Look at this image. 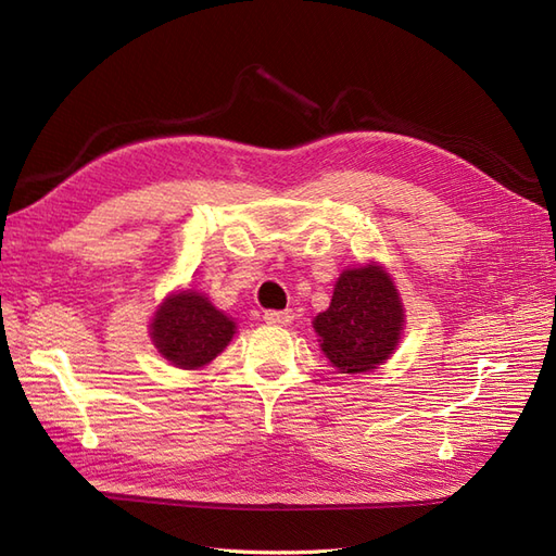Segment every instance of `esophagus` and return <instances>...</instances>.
Segmentation results:
<instances>
[{"mask_svg":"<svg viewBox=\"0 0 556 556\" xmlns=\"http://www.w3.org/2000/svg\"><path fill=\"white\" fill-rule=\"evenodd\" d=\"M294 319V311H266L264 313V323L266 325H276V327H285V325H292Z\"/></svg>","mask_w":556,"mask_h":556,"instance_id":"1","label":"esophagus"}]
</instances>
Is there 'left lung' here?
I'll list each match as a JSON object with an SVG mask.
<instances>
[{"label": "left lung", "mask_w": 556, "mask_h": 556, "mask_svg": "<svg viewBox=\"0 0 556 556\" xmlns=\"http://www.w3.org/2000/svg\"><path fill=\"white\" fill-rule=\"evenodd\" d=\"M403 313L396 285L380 264L352 266L336 280L331 304L313 319V329L341 374H366L392 357Z\"/></svg>", "instance_id": "8db88e82"}]
</instances>
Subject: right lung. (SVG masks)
<instances>
[{"label": "right lung", "instance_id": "add662e5", "mask_svg": "<svg viewBox=\"0 0 556 556\" xmlns=\"http://www.w3.org/2000/svg\"><path fill=\"white\" fill-rule=\"evenodd\" d=\"M237 333V323L217 311L208 296L182 290L166 296L150 323L160 355L178 368H201L211 364Z\"/></svg>", "mask_w": 556, "mask_h": 556}]
</instances>
